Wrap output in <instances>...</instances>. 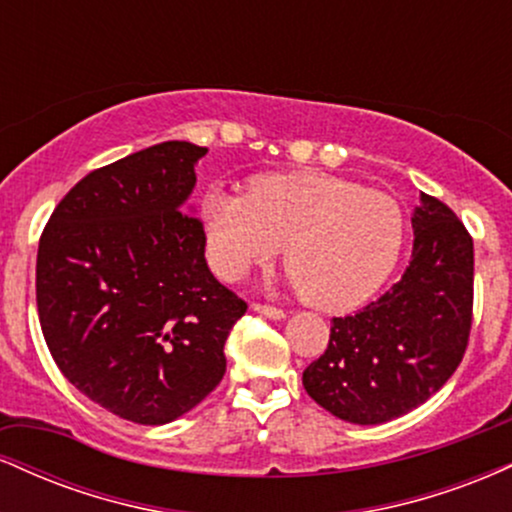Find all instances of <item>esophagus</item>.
<instances>
[{
  "instance_id": "obj_1",
  "label": "esophagus",
  "mask_w": 512,
  "mask_h": 512,
  "mask_svg": "<svg viewBox=\"0 0 512 512\" xmlns=\"http://www.w3.org/2000/svg\"><path fill=\"white\" fill-rule=\"evenodd\" d=\"M252 310L264 317H272V320H281V317H286V313L281 308H276V305H269V303H260V301L252 303Z\"/></svg>"
}]
</instances>
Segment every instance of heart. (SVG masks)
<instances>
[{"mask_svg": "<svg viewBox=\"0 0 512 512\" xmlns=\"http://www.w3.org/2000/svg\"><path fill=\"white\" fill-rule=\"evenodd\" d=\"M202 219L209 260L223 279L269 267L286 245L303 301L332 313L366 303L385 284L407 233L390 192L315 170L260 175L245 195L211 190Z\"/></svg>", "mask_w": 512, "mask_h": 512, "instance_id": "b5f03b06", "label": "heart"}]
</instances>
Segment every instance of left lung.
<instances>
[{
    "instance_id": "obj_1",
    "label": "left lung",
    "mask_w": 512,
    "mask_h": 512,
    "mask_svg": "<svg viewBox=\"0 0 512 512\" xmlns=\"http://www.w3.org/2000/svg\"><path fill=\"white\" fill-rule=\"evenodd\" d=\"M407 272L356 315L334 317L303 387L337 419L373 426L424 404L462 363L472 332L474 243L448 204L421 195Z\"/></svg>"
}]
</instances>
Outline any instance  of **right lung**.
I'll return each instance as SVG.
<instances>
[{"mask_svg": "<svg viewBox=\"0 0 512 512\" xmlns=\"http://www.w3.org/2000/svg\"><path fill=\"white\" fill-rule=\"evenodd\" d=\"M204 154L163 142L91 170L38 243L35 301L57 368L142 426L178 419L221 383L223 344L248 310L209 272L202 219L182 211Z\"/></svg>", "mask_w": 512, "mask_h": 512, "instance_id": "add662e5", "label": "right lung"}]
</instances>
